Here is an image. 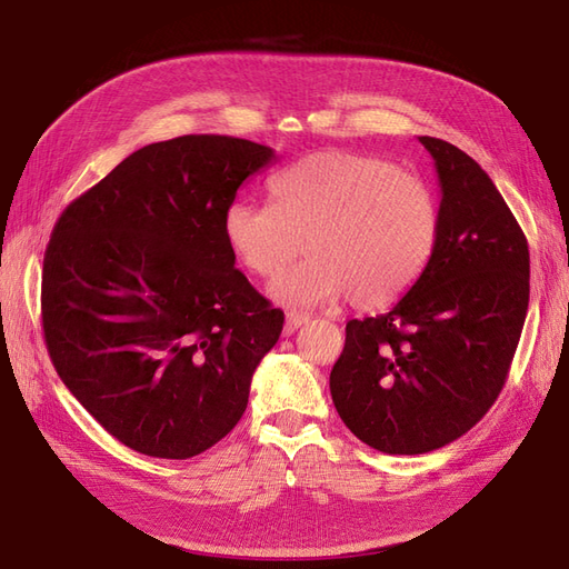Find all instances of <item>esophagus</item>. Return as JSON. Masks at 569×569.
Returning <instances> with one entry per match:
<instances>
[{
	"instance_id": "obj_1",
	"label": "esophagus",
	"mask_w": 569,
	"mask_h": 569,
	"mask_svg": "<svg viewBox=\"0 0 569 569\" xmlns=\"http://www.w3.org/2000/svg\"><path fill=\"white\" fill-rule=\"evenodd\" d=\"M308 322V316L306 313H297V311H289L287 318H284V335H295L301 325Z\"/></svg>"
}]
</instances>
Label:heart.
Wrapping results in <instances>:
<instances>
[{"instance_id": "obj_1", "label": "heart", "mask_w": 569, "mask_h": 569, "mask_svg": "<svg viewBox=\"0 0 569 569\" xmlns=\"http://www.w3.org/2000/svg\"><path fill=\"white\" fill-rule=\"evenodd\" d=\"M270 201H232L222 232L237 261L270 278V297L311 308L347 297L377 311L420 280L439 237V201L420 176L353 151H318L270 180Z\"/></svg>"}]
</instances>
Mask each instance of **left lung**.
Returning a JSON list of instances; mask_svg holds the SVG:
<instances>
[{"label":"left lung","mask_w":569,"mask_h":569,"mask_svg":"<svg viewBox=\"0 0 569 569\" xmlns=\"http://www.w3.org/2000/svg\"><path fill=\"white\" fill-rule=\"evenodd\" d=\"M441 187L439 237L389 313L349 320L330 372L351 432L389 456L441 449L501 393L529 306V247L491 178L458 147L420 137Z\"/></svg>","instance_id":"left-lung-1"}]
</instances>
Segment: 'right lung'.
I'll use <instances>...</instances> for the list:
<instances>
[{
	"instance_id": "add662e5",
	"label": "right lung",
	"mask_w": 569,
	"mask_h": 569,
	"mask_svg": "<svg viewBox=\"0 0 569 569\" xmlns=\"http://www.w3.org/2000/svg\"><path fill=\"white\" fill-rule=\"evenodd\" d=\"M274 151L239 137L147 144L57 220L42 268L51 363L128 449L203 453L244 416L284 313L234 268L222 216Z\"/></svg>"
}]
</instances>
